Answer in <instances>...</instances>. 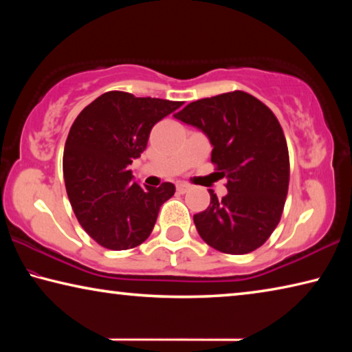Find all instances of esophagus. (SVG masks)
<instances>
[{
	"label": "esophagus",
	"instance_id": "34e87169",
	"mask_svg": "<svg viewBox=\"0 0 352 352\" xmlns=\"http://www.w3.org/2000/svg\"><path fill=\"white\" fill-rule=\"evenodd\" d=\"M190 189V186L188 183H183V182H180V183H177V190L180 194H184V192H188V190Z\"/></svg>",
	"mask_w": 352,
	"mask_h": 352
}]
</instances>
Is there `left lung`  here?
I'll use <instances>...</instances> for the list:
<instances>
[{"mask_svg":"<svg viewBox=\"0 0 352 352\" xmlns=\"http://www.w3.org/2000/svg\"><path fill=\"white\" fill-rule=\"evenodd\" d=\"M174 116L208 135L214 169L228 180V194L219 200L210 190V206L194 216L201 239L228 254L264 245L281 220L290 178L289 148L276 116L241 90L199 99Z\"/></svg>","mask_w":352,"mask_h":352,"instance_id":"1","label":"left lung"}]
</instances>
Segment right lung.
Instances as JSON below:
<instances>
[{
  "label": "right lung",
  "instance_id": "add662e5",
  "mask_svg": "<svg viewBox=\"0 0 352 352\" xmlns=\"http://www.w3.org/2000/svg\"><path fill=\"white\" fill-rule=\"evenodd\" d=\"M182 105L107 91L71 126L63 151L65 186L80 226L100 247H138L151 236L160 206L174 195L169 182L158 188L133 183L129 166L144 152L155 124Z\"/></svg>",
  "mask_w": 352,
  "mask_h": 352
}]
</instances>
